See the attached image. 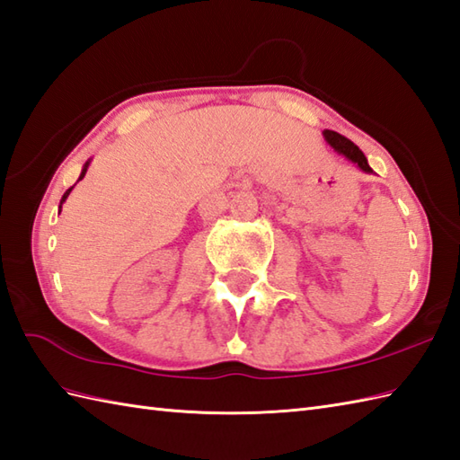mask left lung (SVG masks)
Segmentation results:
<instances>
[{"instance_id":"left-lung-1","label":"left lung","mask_w":460,"mask_h":460,"mask_svg":"<svg viewBox=\"0 0 460 460\" xmlns=\"http://www.w3.org/2000/svg\"><path fill=\"white\" fill-rule=\"evenodd\" d=\"M323 136H324V139L329 141V144L334 147V151L342 153L344 157H349V159H350L352 163H356V165H358L362 171L372 172V169H370V165H368V159L364 157V153L360 151V147L356 146V144H352V141H350L349 137H344V136L339 134V131H332V129H324Z\"/></svg>"}]
</instances>
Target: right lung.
<instances>
[{
    "instance_id": "right-lung-1",
    "label": "right lung",
    "mask_w": 460,
    "mask_h": 460,
    "mask_svg": "<svg viewBox=\"0 0 460 460\" xmlns=\"http://www.w3.org/2000/svg\"><path fill=\"white\" fill-rule=\"evenodd\" d=\"M86 169H88V163H86V165H84V169H83V172H80V179H83V177H84V175H86ZM80 179H78V181H80ZM70 190H73V187H70V189H68V190H66V192H65V195H63V200H60V202H65V200H66V197H68V195H70Z\"/></svg>"
}]
</instances>
